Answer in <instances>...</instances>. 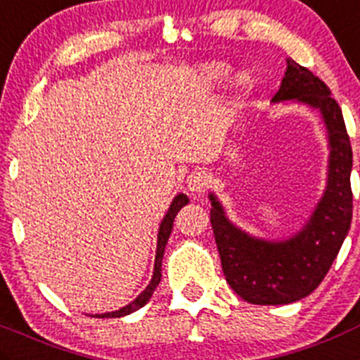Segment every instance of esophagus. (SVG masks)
I'll return each instance as SVG.
<instances>
[{
    "instance_id": "obj_1",
    "label": "esophagus",
    "mask_w": 360,
    "mask_h": 360,
    "mask_svg": "<svg viewBox=\"0 0 360 360\" xmlns=\"http://www.w3.org/2000/svg\"><path fill=\"white\" fill-rule=\"evenodd\" d=\"M208 187V176L205 171H194L187 176V189L193 196H201Z\"/></svg>"
}]
</instances>
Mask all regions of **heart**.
I'll use <instances>...</instances> for the list:
<instances>
[{
	"label": "heart",
	"instance_id": "1",
	"mask_svg": "<svg viewBox=\"0 0 360 360\" xmlns=\"http://www.w3.org/2000/svg\"><path fill=\"white\" fill-rule=\"evenodd\" d=\"M228 74H229L228 65L215 63L207 68V77L212 81V83H222V81L228 77ZM251 88H252V81L249 79L248 75H242L240 79H238V90H240V94H249Z\"/></svg>",
	"mask_w": 360,
	"mask_h": 360
}]
</instances>
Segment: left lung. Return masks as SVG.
I'll use <instances>...</instances> for the list:
<instances>
[{"label": "left lung", "mask_w": 360, "mask_h": 360, "mask_svg": "<svg viewBox=\"0 0 360 360\" xmlns=\"http://www.w3.org/2000/svg\"><path fill=\"white\" fill-rule=\"evenodd\" d=\"M292 98L320 109L332 148L327 191L306 228L285 242L255 240L235 228L210 196V222L226 281L238 297L258 306L290 304L313 293L343 245L354 210L352 145L340 104L320 77L290 58L272 101Z\"/></svg>", "instance_id": "1"}]
</instances>
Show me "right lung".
<instances>
[{"instance_id": "right-lung-1", "label": "right lung", "mask_w": 360, "mask_h": 360, "mask_svg": "<svg viewBox=\"0 0 360 360\" xmlns=\"http://www.w3.org/2000/svg\"><path fill=\"white\" fill-rule=\"evenodd\" d=\"M189 203V198L186 196V194H178L176 198L173 200V203H171L169 210H167L166 217H164L162 224H160L159 228V242H157V255H155V266H153V277L152 281H150V285L146 286L145 292L141 293V295L138 297V299L134 300V302H131L129 306L122 307L120 311H115V313H104V314H95V316L98 318H120V316H125V314L132 313V311L139 309V307L145 306L146 302L150 300V297H152V293L155 292L157 285H159L160 281V265H162V256H164V249H166V244H167V238H169L171 235V229H173V221L174 217H176L178 210L182 207H186V205Z\"/></svg>"}]
</instances>
